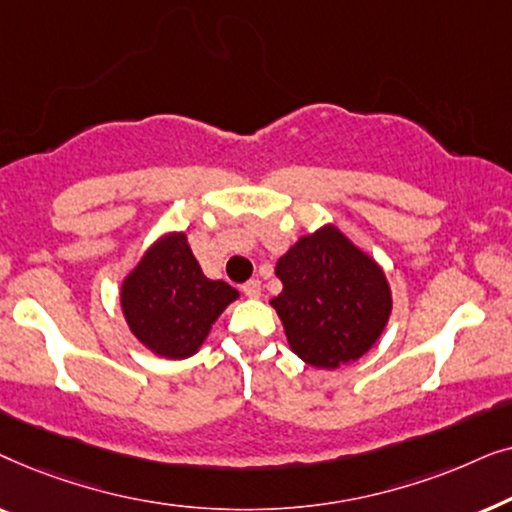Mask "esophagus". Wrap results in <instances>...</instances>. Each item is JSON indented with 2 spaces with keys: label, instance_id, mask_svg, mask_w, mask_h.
Masks as SVG:
<instances>
[{
  "label": "esophagus",
  "instance_id": "esophagus-1",
  "mask_svg": "<svg viewBox=\"0 0 512 512\" xmlns=\"http://www.w3.org/2000/svg\"><path fill=\"white\" fill-rule=\"evenodd\" d=\"M242 293L247 298H258L261 296V282L258 279H249V282L242 284Z\"/></svg>",
  "mask_w": 512,
  "mask_h": 512
}]
</instances>
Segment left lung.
Listing matches in <instances>:
<instances>
[{
	"label": "left lung",
	"instance_id": "8db88e82",
	"mask_svg": "<svg viewBox=\"0 0 512 512\" xmlns=\"http://www.w3.org/2000/svg\"><path fill=\"white\" fill-rule=\"evenodd\" d=\"M275 275L284 289L270 305L289 347L314 368L356 361L387 326L391 289L384 270L335 226L300 237L277 261Z\"/></svg>",
	"mask_w": 512,
	"mask_h": 512
}]
</instances>
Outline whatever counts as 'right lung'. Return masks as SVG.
<instances>
[{
    "mask_svg": "<svg viewBox=\"0 0 512 512\" xmlns=\"http://www.w3.org/2000/svg\"><path fill=\"white\" fill-rule=\"evenodd\" d=\"M237 296L230 284L205 277L186 233H167L123 279L121 307L146 349L163 359H188Z\"/></svg>",
    "mask_w": 512,
    "mask_h": 512,
    "instance_id": "right-lung-1",
    "label": "right lung"
}]
</instances>
